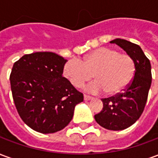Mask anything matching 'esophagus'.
I'll return each instance as SVG.
<instances>
[{
    "label": "esophagus",
    "mask_w": 158,
    "mask_h": 158,
    "mask_svg": "<svg viewBox=\"0 0 158 158\" xmlns=\"http://www.w3.org/2000/svg\"><path fill=\"white\" fill-rule=\"evenodd\" d=\"M84 100H85V101H90V100H92V97L89 96H86V95H85V96H84Z\"/></svg>",
    "instance_id": "obj_1"
}]
</instances>
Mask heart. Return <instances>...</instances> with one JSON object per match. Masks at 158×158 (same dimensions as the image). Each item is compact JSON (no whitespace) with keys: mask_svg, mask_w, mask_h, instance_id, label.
I'll use <instances>...</instances> for the list:
<instances>
[{"mask_svg":"<svg viewBox=\"0 0 158 158\" xmlns=\"http://www.w3.org/2000/svg\"><path fill=\"white\" fill-rule=\"evenodd\" d=\"M134 74L132 57L108 47L95 49L80 62L70 60L63 67V75L72 85L79 88L93 76L96 81L87 86V90L92 93L103 90L106 96H115L123 91L132 81Z\"/></svg>","mask_w":158,"mask_h":158,"instance_id":"obj_1","label":"heart"}]
</instances>
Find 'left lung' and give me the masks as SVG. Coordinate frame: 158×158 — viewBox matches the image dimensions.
I'll list each match as a JSON object with an SVG mask.
<instances>
[{"label": "left lung", "instance_id": "left-lung-1", "mask_svg": "<svg viewBox=\"0 0 158 158\" xmlns=\"http://www.w3.org/2000/svg\"><path fill=\"white\" fill-rule=\"evenodd\" d=\"M110 43L123 49L133 58L135 69L132 81L123 92L102 100V110L95 115L99 125L118 131L133 125L142 114L152 85V68L149 59L138 45L118 38Z\"/></svg>", "mask_w": 158, "mask_h": 158}]
</instances>
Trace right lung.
<instances>
[{
	"label": "right lung",
	"instance_id": "1",
	"mask_svg": "<svg viewBox=\"0 0 158 158\" xmlns=\"http://www.w3.org/2000/svg\"><path fill=\"white\" fill-rule=\"evenodd\" d=\"M68 62L53 52L23 56L10 75L12 97L19 116L29 128L52 134L72 120L75 106L84 101L68 79L62 77Z\"/></svg>",
	"mask_w": 158,
	"mask_h": 158
}]
</instances>
